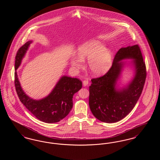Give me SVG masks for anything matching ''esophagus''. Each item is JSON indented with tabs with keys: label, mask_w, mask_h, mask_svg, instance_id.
Listing matches in <instances>:
<instances>
[{
	"label": "esophagus",
	"mask_w": 160,
	"mask_h": 160,
	"mask_svg": "<svg viewBox=\"0 0 160 160\" xmlns=\"http://www.w3.org/2000/svg\"><path fill=\"white\" fill-rule=\"evenodd\" d=\"M88 83H89V82H88V80H84L83 82V85L84 87L88 86Z\"/></svg>",
	"instance_id": "esophagus-1"
}]
</instances>
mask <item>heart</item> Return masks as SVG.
Instances as JSON below:
<instances>
[{
    "instance_id": "b5f03b06",
    "label": "heart",
    "mask_w": 160,
    "mask_h": 160,
    "mask_svg": "<svg viewBox=\"0 0 160 160\" xmlns=\"http://www.w3.org/2000/svg\"><path fill=\"white\" fill-rule=\"evenodd\" d=\"M77 53L78 57H72L69 62L75 71L82 68L83 61L87 59L88 69L94 76H102L111 68L112 53L98 40L84 42L78 47Z\"/></svg>"
}]
</instances>
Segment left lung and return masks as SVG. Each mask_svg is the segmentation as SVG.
Returning <instances> with one entry per match:
<instances>
[{
    "label": "left lung",
    "mask_w": 160,
    "mask_h": 160,
    "mask_svg": "<svg viewBox=\"0 0 160 160\" xmlns=\"http://www.w3.org/2000/svg\"><path fill=\"white\" fill-rule=\"evenodd\" d=\"M131 59L134 75L126 85L117 82L127 65L122 61ZM146 77V65L139 46L122 47L114 57L113 65L106 74L92 79L89 86V104L93 116L100 121L114 123L129 114L143 91Z\"/></svg>",
    "instance_id": "obj_1"
}]
</instances>
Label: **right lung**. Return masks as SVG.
Returning a JSON list of instances; mask_svg holds the SVG:
<instances>
[{
    "label": "right lung",
    "instance_id": "add662e5",
    "mask_svg": "<svg viewBox=\"0 0 160 160\" xmlns=\"http://www.w3.org/2000/svg\"><path fill=\"white\" fill-rule=\"evenodd\" d=\"M32 42L29 41L26 42L18 50L15 56L14 83L17 93L23 105L39 121L48 123L59 122L72 109L73 95L81 89L82 82L76 78L63 76L46 97L35 99L29 97L21 86L17 69L20 66Z\"/></svg>",
    "mask_w": 160,
    "mask_h": 160
}]
</instances>
